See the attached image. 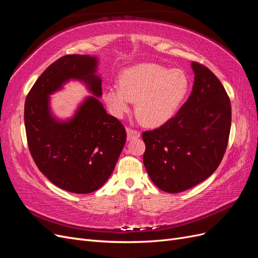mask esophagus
<instances>
[{"label": "esophagus", "instance_id": "34e87169", "mask_svg": "<svg viewBox=\"0 0 258 258\" xmlns=\"http://www.w3.org/2000/svg\"><path fill=\"white\" fill-rule=\"evenodd\" d=\"M126 131H127L128 141H131V140H134V139H138V138H140V136H141V134H140L138 130H135V129L127 128Z\"/></svg>", "mask_w": 258, "mask_h": 258}]
</instances>
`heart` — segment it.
I'll return each mask as SVG.
<instances>
[{
	"label": "heart",
	"mask_w": 258,
	"mask_h": 258,
	"mask_svg": "<svg viewBox=\"0 0 258 258\" xmlns=\"http://www.w3.org/2000/svg\"><path fill=\"white\" fill-rule=\"evenodd\" d=\"M189 88V80L181 69H167L156 63H141L123 70L119 85L107 87L103 99L116 117L136 112L150 127H157L172 118Z\"/></svg>",
	"instance_id": "obj_1"
}]
</instances>
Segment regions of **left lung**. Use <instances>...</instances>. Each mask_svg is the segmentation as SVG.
<instances>
[{
    "label": "left lung",
    "mask_w": 258,
    "mask_h": 258,
    "mask_svg": "<svg viewBox=\"0 0 258 258\" xmlns=\"http://www.w3.org/2000/svg\"><path fill=\"white\" fill-rule=\"evenodd\" d=\"M189 98L159 128L143 132V162L153 183L181 192L204 182L220 166L227 148L231 105L224 86L210 70L191 62Z\"/></svg>",
    "instance_id": "left-lung-1"
}]
</instances>
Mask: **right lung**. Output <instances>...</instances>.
I'll return each instance as SVG.
<instances>
[{"label":"right lung","instance_id":"right-lung-1","mask_svg":"<svg viewBox=\"0 0 258 258\" xmlns=\"http://www.w3.org/2000/svg\"><path fill=\"white\" fill-rule=\"evenodd\" d=\"M97 68L98 58L89 54L61 57L38 77L25 103L27 140L35 165L52 184L74 194L103 186L127 138L122 123L98 100L102 81ZM71 79L84 82L94 96L71 119L60 121L51 113L50 95Z\"/></svg>","mask_w":258,"mask_h":258}]
</instances>
